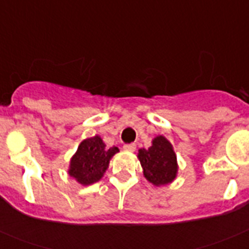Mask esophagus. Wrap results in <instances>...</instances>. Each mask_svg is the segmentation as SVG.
Here are the masks:
<instances>
[{
    "label": "esophagus",
    "instance_id": "obj_1",
    "mask_svg": "<svg viewBox=\"0 0 249 249\" xmlns=\"http://www.w3.org/2000/svg\"><path fill=\"white\" fill-rule=\"evenodd\" d=\"M123 150L129 151V153H133V151L136 150V145H135V143H126V145L123 146Z\"/></svg>",
    "mask_w": 249,
    "mask_h": 249
}]
</instances>
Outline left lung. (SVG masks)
Masks as SVG:
<instances>
[{
    "label": "left lung",
    "mask_w": 249,
    "mask_h": 249,
    "mask_svg": "<svg viewBox=\"0 0 249 249\" xmlns=\"http://www.w3.org/2000/svg\"><path fill=\"white\" fill-rule=\"evenodd\" d=\"M143 176L154 186L173 182L178 172L177 155L172 143L164 136H157L149 149H140L137 154Z\"/></svg>",
    "instance_id": "8db88e82"
}]
</instances>
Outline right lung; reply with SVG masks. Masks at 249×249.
<instances>
[{
	"mask_svg": "<svg viewBox=\"0 0 249 249\" xmlns=\"http://www.w3.org/2000/svg\"><path fill=\"white\" fill-rule=\"evenodd\" d=\"M120 149L116 146L106 147V143L98 135L84 140L71 158L69 174L83 186L95 183L102 179L110 159Z\"/></svg>",
	"mask_w": 249,
	"mask_h": 249,
	"instance_id": "1",
	"label": "right lung"
}]
</instances>
